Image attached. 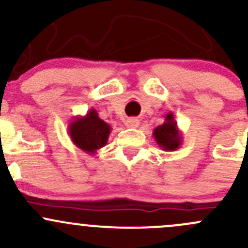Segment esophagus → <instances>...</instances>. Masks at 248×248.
I'll list each match as a JSON object with an SVG mask.
<instances>
[{"instance_id":"1","label":"esophagus","mask_w":248,"mask_h":248,"mask_svg":"<svg viewBox=\"0 0 248 248\" xmlns=\"http://www.w3.org/2000/svg\"><path fill=\"white\" fill-rule=\"evenodd\" d=\"M139 120L136 119V117H131V119H127L126 120V126L129 127V128H137L139 126Z\"/></svg>"}]
</instances>
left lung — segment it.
I'll use <instances>...</instances> for the list:
<instances>
[{
	"label": "left lung",
	"instance_id": "1",
	"mask_svg": "<svg viewBox=\"0 0 248 248\" xmlns=\"http://www.w3.org/2000/svg\"><path fill=\"white\" fill-rule=\"evenodd\" d=\"M152 136L157 145L164 151H175L182 144L181 132L177 128V122L175 121L172 112L167 114L164 122L154 129Z\"/></svg>",
	"mask_w": 248,
	"mask_h": 248
}]
</instances>
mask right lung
<instances>
[{"label":"right lung","instance_id":"right-lung-1","mask_svg":"<svg viewBox=\"0 0 248 248\" xmlns=\"http://www.w3.org/2000/svg\"><path fill=\"white\" fill-rule=\"evenodd\" d=\"M111 127L91 108L85 116H77L68 124V134L76 146L89 155H94L108 142Z\"/></svg>","mask_w":248,"mask_h":248}]
</instances>
